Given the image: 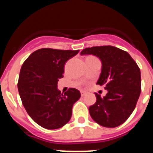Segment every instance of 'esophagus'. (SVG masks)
Here are the masks:
<instances>
[{
    "label": "esophagus",
    "instance_id": "34e87169",
    "mask_svg": "<svg viewBox=\"0 0 153 153\" xmlns=\"http://www.w3.org/2000/svg\"><path fill=\"white\" fill-rule=\"evenodd\" d=\"M80 93H81V97H85V96H86L87 94H88V92L84 91V90H81Z\"/></svg>",
    "mask_w": 153,
    "mask_h": 153
}]
</instances>
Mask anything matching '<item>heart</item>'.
<instances>
[{
  "mask_svg": "<svg viewBox=\"0 0 153 153\" xmlns=\"http://www.w3.org/2000/svg\"><path fill=\"white\" fill-rule=\"evenodd\" d=\"M89 57H93V56H89Z\"/></svg>",
  "mask_w": 153,
  "mask_h": 153,
  "instance_id": "1",
  "label": "heart"
}]
</instances>
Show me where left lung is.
I'll use <instances>...</instances> for the list:
<instances>
[{"label":"left lung","instance_id":"1","mask_svg":"<svg viewBox=\"0 0 153 153\" xmlns=\"http://www.w3.org/2000/svg\"><path fill=\"white\" fill-rule=\"evenodd\" d=\"M81 55L93 54L102 61L97 84L108 90L89 108L90 114L100 126L114 128L127 120L134 110L141 93V74L137 63L126 52L113 46L87 47Z\"/></svg>","mask_w":153,"mask_h":153}]
</instances>
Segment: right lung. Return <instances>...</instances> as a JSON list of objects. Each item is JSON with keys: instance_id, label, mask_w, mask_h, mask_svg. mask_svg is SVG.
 I'll return each instance as SVG.
<instances>
[{"instance_id": "1", "label": "right lung", "mask_w": 153, "mask_h": 153, "mask_svg": "<svg viewBox=\"0 0 153 153\" xmlns=\"http://www.w3.org/2000/svg\"><path fill=\"white\" fill-rule=\"evenodd\" d=\"M78 53L42 48L32 53L21 67L17 88L22 103L31 119L45 129H59L67 123L74 104L80 98L75 88L64 94L57 90L65 63Z\"/></svg>"}]
</instances>
